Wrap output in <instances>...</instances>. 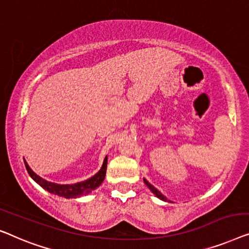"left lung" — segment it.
Instances as JSON below:
<instances>
[{"mask_svg": "<svg viewBox=\"0 0 249 249\" xmlns=\"http://www.w3.org/2000/svg\"><path fill=\"white\" fill-rule=\"evenodd\" d=\"M143 180H144V183H145V185H146V186H148V187L150 188V190H151V192H152V193H153V194H155V195L157 196V197H158V198H160V199H163V201H167V198H166V197H164V196H163L162 194H161V193H160V192H159L158 190H157V188H156V187H153V186H152V185H151V184H150L148 180H145V179H143Z\"/></svg>", "mask_w": 249, "mask_h": 249, "instance_id": "1", "label": "left lung"}]
</instances>
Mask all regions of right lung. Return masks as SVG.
<instances>
[{"mask_svg": "<svg viewBox=\"0 0 249 249\" xmlns=\"http://www.w3.org/2000/svg\"><path fill=\"white\" fill-rule=\"evenodd\" d=\"M24 164H26V169L28 171V174L30 175V177L33 178L37 184H39L41 187L50 192V193H53L58 196H63V197L65 198H75L81 195L89 194L90 192L96 190V188L103 183L105 179V176H106L107 157L104 160L101 169L98 171L94 176H92L85 181H81V183H76L72 185H58V184H54V183H51V181L45 180L30 169V167L28 166L26 160H24Z\"/></svg>", "mask_w": 249, "mask_h": 249, "instance_id": "add662e5", "label": "right lung"}]
</instances>
